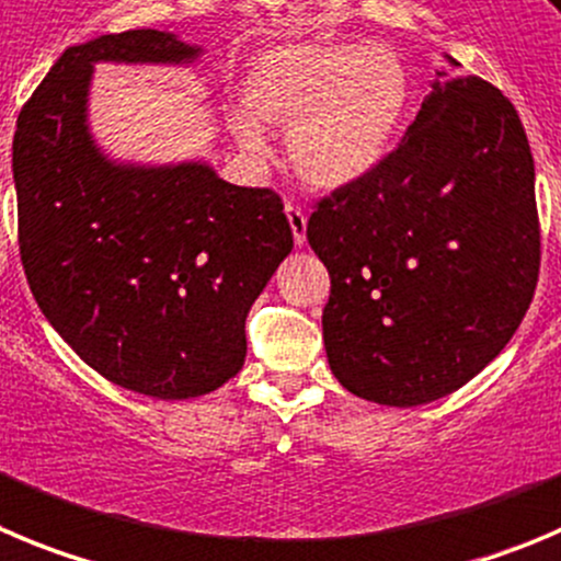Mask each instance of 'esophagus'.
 Returning a JSON list of instances; mask_svg holds the SVG:
<instances>
[{
	"mask_svg": "<svg viewBox=\"0 0 561 561\" xmlns=\"http://www.w3.org/2000/svg\"><path fill=\"white\" fill-rule=\"evenodd\" d=\"M285 213H287V221H290V229H293V240H296V245H298V249H301V245L307 243V216H305V209L296 207V204H287Z\"/></svg>",
	"mask_w": 561,
	"mask_h": 561,
	"instance_id": "1",
	"label": "esophagus"
}]
</instances>
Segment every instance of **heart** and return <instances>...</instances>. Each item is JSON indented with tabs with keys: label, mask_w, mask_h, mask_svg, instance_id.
Masks as SVG:
<instances>
[{
	"label": "heart",
	"mask_w": 561,
	"mask_h": 561,
	"mask_svg": "<svg viewBox=\"0 0 561 561\" xmlns=\"http://www.w3.org/2000/svg\"><path fill=\"white\" fill-rule=\"evenodd\" d=\"M412 71L387 44L285 41L260 51L243 77V107L229 118L240 149L268 154L260 124L287 129L298 180L340 191L374 174L404 133Z\"/></svg>",
	"instance_id": "heart-1"
}]
</instances>
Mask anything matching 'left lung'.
<instances>
[{"instance_id": "obj_1", "label": "left lung", "mask_w": 561, "mask_h": 561, "mask_svg": "<svg viewBox=\"0 0 561 561\" xmlns=\"http://www.w3.org/2000/svg\"><path fill=\"white\" fill-rule=\"evenodd\" d=\"M443 60L399 149L307 224L332 279L329 368L374 404H428L468 385L517 332L540 274L517 110Z\"/></svg>"}]
</instances>
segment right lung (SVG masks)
<instances>
[{
	"instance_id": "obj_1",
	"label": "right lung",
	"mask_w": 561,
	"mask_h": 561,
	"mask_svg": "<svg viewBox=\"0 0 561 561\" xmlns=\"http://www.w3.org/2000/svg\"><path fill=\"white\" fill-rule=\"evenodd\" d=\"M165 30L68 46L15 124L19 249L30 290L82 363L124 390L182 401L245 363V318L290 254L282 198L207 160H118L91 133L99 62L193 66Z\"/></svg>"
}]
</instances>
